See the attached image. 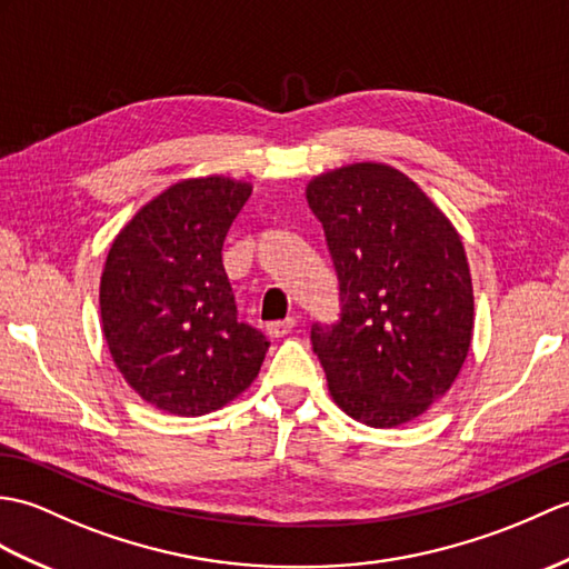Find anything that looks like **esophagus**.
Wrapping results in <instances>:
<instances>
[{
  "instance_id": "34e87169",
  "label": "esophagus",
  "mask_w": 569,
  "mask_h": 569,
  "mask_svg": "<svg viewBox=\"0 0 569 569\" xmlns=\"http://www.w3.org/2000/svg\"><path fill=\"white\" fill-rule=\"evenodd\" d=\"M293 327H296V317H286V320L269 322V325H267V335H269L271 339H281V337H286Z\"/></svg>"
}]
</instances>
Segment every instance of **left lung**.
<instances>
[{
	"instance_id": "left-lung-1",
	"label": "left lung",
	"mask_w": 569,
	"mask_h": 569,
	"mask_svg": "<svg viewBox=\"0 0 569 569\" xmlns=\"http://www.w3.org/2000/svg\"><path fill=\"white\" fill-rule=\"evenodd\" d=\"M339 281V320L312 351L335 402L390 429L453 386L472 339L463 242L412 179L388 164L341 167L308 183Z\"/></svg>"
}]
</instances>
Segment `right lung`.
I'll return each instance as SVG.
<instances>
[{
    "label": "right lung",
    "mask_w": 569,
    "mask_h": 569,
    "mask_svg": "<svg viewBox=\"0 0 569 569\" xmlns=\"http://www.w3.org/2000/svg\"><path fill=\"white\" fill-rule=\"evenodd\" d=\"M252 187L224 177L169 187L118 232L101 273V325L144 402L201 417L252 386L269 341L237 320L222 242Z\"/></svg>",
    "instance_id": "obj_1"
}]
</instances>
